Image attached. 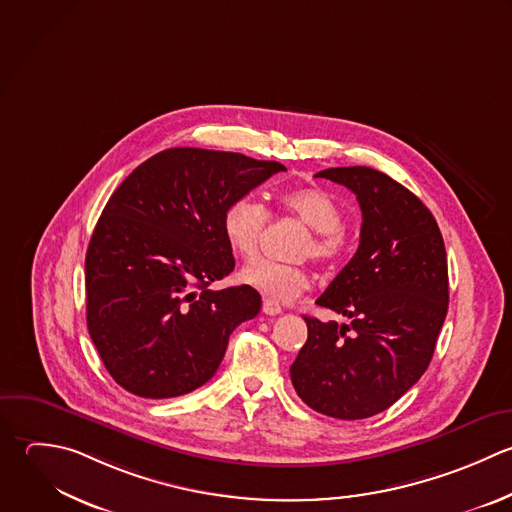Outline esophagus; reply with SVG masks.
<instances>
[{
    "label": "esophagus",
    "instance_id": "esophagus-1",
    "mask_svg": "<svg viewBox=\"0 0 512 512\" xmlns=\"http://www.w3.org/2000/svg\"><path fill=\"white\" fill-rule=\"evenodd\" d=\"M283 309H281V305L277 303V301H273V299H263V313L265 315H271V317H275V315H279Z\"/></svg>",
    "mask_w": 512,
    "mask_h": 512
}]
</instances>
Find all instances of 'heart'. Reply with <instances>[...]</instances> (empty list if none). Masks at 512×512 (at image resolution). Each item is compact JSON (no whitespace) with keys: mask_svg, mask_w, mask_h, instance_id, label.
<instances>
[{"mask_svg":"<svg viewBox=\"0 0 512 512\" xmlns=\"http://www.w3.org/2000/svg\"><path fill=\"white\" fill-rule=\"evenodd\" d=\"M277 205L313 229V237L303 245L301 255L325 265L337 263L345 255V213L329 191L321 187L285 191L277 197ZM267 221L269 213L261 203L251 197L233 199L221 215V233L229 251L241 261L255 259ZM241 281L273 301H293L311 285V277L303 265L271 259H259L245 267Z\"/></svg>","mask_w":512,"mask_h":512,"instance_id":"heart-1","label":"heart"}]
</instances>
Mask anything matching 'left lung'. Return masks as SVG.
I'll list each match as a JSON object with an SVG mask.
<instances>
[{
	"label": "left lung",
	"mask_w": 512,
	"mask_h": 512,
	"mask_svg": "<svg viewBox=\"0 0 512 512\" xmlns=\"http://www.w3.org/2000/svg\"><path fill=\"white\" fill-rule=\"evenodd\" d=\"M315 177L351 189L363 225L357 253L317 299L351 323L305 317L291 381L313 411L357 421L389 409L427 371L449 309L447 251L433 213L389 175L357 165Z\"/></svg>",
	"instance_id": "8db88e82"
}]
</instances>
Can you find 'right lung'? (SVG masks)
<instances>
[{
	"instance_id": "1",
	"label": "right lung",
	"mask_w": 512,
	"mask_h": 512,
	"mask_svg": "<svg viewBox=\"0 0 512 512\" xmlns=\"http://www.w3.org/2000/svg\"><path fill=\"white\" fill-rule=\"evenodd\" d=\"M279 171L285 165L243 153L173 147L113 191L85 255L87 329L125 391H195L219 369L233 329L259 313L249 285H209L235 267L221 233L225 207Z\"/></svg>"
}]
</instances>
